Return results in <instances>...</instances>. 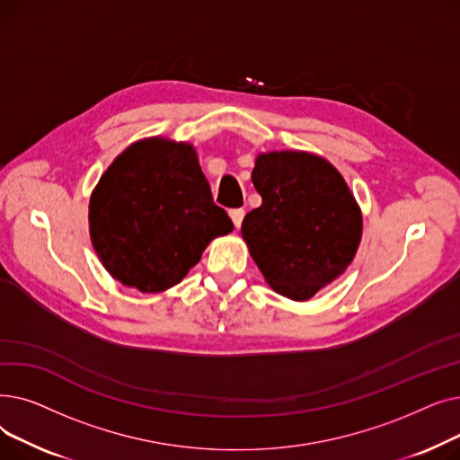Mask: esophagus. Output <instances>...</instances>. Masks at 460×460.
Instances as JSON below:
<instances>
[{
	"instance_id": "1",
	"label": "esophagus",
	"mask_w": 460,
	"mask_h": 460,
	"mask_svg": "<svg viewBox=\"0 0 460 460\" xmlns=\"http://www.w3.org/2000/svg\"><path fill=\"white\" fill-rule=\"evenodd\" d=\"M229 216H231L234 227L238 229L240 224H243V220H244V208H233V210H229Z\"/></svg>"
}]
</instances>
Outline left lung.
I'll use <instances>...</instances> for the list:
<instances>
[{
    "label": "left lung",
    "mask_w": 460,
    "mask_h": 460,
    "mask_svg": "<svg viewBox=\"0 0 460 460\" xmlns=\"http://www.w3.org/2000/svg\"><path fill=\"white\" fill-rule=\"evenodd\" d=\"M252 181L262 203L246 214L243 236L276 293L309 300L343 274L361 238V214L337 169L309 153H269Z\"/></svg>",
    "instance_id": "obj_1"
}]
</instances>
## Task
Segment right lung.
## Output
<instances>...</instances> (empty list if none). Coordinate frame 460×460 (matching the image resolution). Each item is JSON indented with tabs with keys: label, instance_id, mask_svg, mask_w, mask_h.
I'll list each match as a JSON object with an SVG mask.
<instances>
[{
	"label": "right lung",
	"instance_id": "right-lung-1",
	"mask_svg": "<svg viewBox=\"0 0 460 460\" xmlns=\"http://www.w3.org/2000/svg\"><path fill=\"white\" fill-rule=\"evenodd\" d=\"M96 255L123 285L160 293L198 264L214 236L233 231L212 199L191 145L143 139L119 155L89 203Z\"/></svg>",
	"mask_w": 460,
	"mask_h": 460
}]
</instances>
